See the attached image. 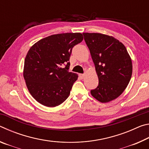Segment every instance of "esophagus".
Wrapping results in <instances>:
<instances>
[{"label":"esophagus","mask_w":149,"mask_h":149,"mask_svg":"<svg viewBox=\"0 0 149 149\" xmlns=\"http://www.w3.org/2000/svg\"><path fill=\"white\" fill-rule=\"evenodd\" d=\"M84 76H85V75H84V74H79V78H80L81 79H84Z\"/></svg>","instance_id":"1"}]
</instances>
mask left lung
Instances as JSON below:
<instances>
[{"mask_svg": "<svg viewBox=\"0 0 149 149\" xmlns=\"http://www.w3.org/2000/svg\"><path fill=\"white\" fill-rule=\"evenodd\" d=\"M83 35L99 77V85L91 93L101 102L114 100L125 89L132 77V62L127 49L109 35L95 33Z\"/></svg>", "mask_w": 149, "mask_h": 149, "instance_id": "8db88e82", "label": "left lung"}]
</instances>
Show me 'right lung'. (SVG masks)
Returning a JSON list of instances; mask_svg holds the SVG:
<instances>
[{"mask_svg":"<svg viewBox=\"0 0 149 149\" xmlns=\"http://www.w3.org/2000/svg\"><path fill=\"white\" fill-rule=\"evenodd\" d=\"M83 39L80 33L52 35L30 48L25 58L24 77L30 94L37 102L55 107L69 97L78 77L69 72L70 55L73 47Z\"/></svg>","mask_w":149,"mask_h":149,"instance_id":"obj_1","label":"right lung"}]
</instances>
